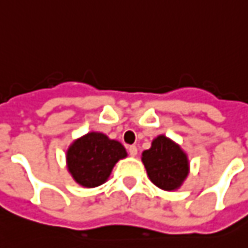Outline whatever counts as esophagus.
<instances>
[{
    "label": "esophagus",
    "mask_w": 248,
    "mask_h": 248,
    "mask_svg": "<svg viewBox=\"0 0 248 248\" xmlns=\"http://www.w3.org/2000/svg\"><path fill=\"white\" fill-rule=\"evenodd\" d=\"M128 153L131 156H136L138 155V147L136 146H129L128 147Z\"/></svg>",
    "instance_id": "esophagus-1"
}]
</instances>
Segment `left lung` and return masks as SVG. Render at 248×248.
<instances>
[{
  "label": "left lung",
  "mask_w": 248,
  "mask_h": 248,
  "mask_svg": "<svg viewBox=\"0 0 248 248\" xmlns=\"http://www.w3.org/2000/svg\"><path fill=\"white\" fill-rule=\"evenodd\" d=\"M141 162L150 181L166 192L179 189L190 170L185 151L165 135H159L151 141V147L141 154Z\"/></svg>",
  "instance_id": "8db88e82"
}]
</instances>
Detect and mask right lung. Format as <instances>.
Listing matches in <instances>:
<instances>
[{
	"label": "right lung",
	"mask_w": 248,
	"mask_h": 248,
	"mask_svg": "<svg viewBox=\"0 0 248 248\" xmlns=\"http://www.w3.org/2000/svg\"><path fill=\"white\" fill-rule=\"evenodd\" d=\"M125 156L127 151L120 141L92 131L70 144L66 165L75 182L90 189L107 182L114 165Z\"/></svg>",
	"instance_id": "1"
}]
</instances>
